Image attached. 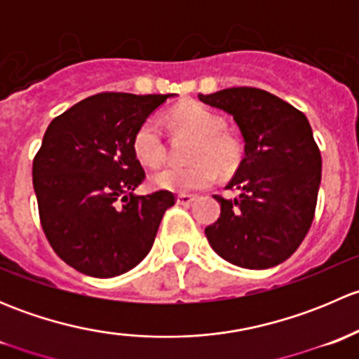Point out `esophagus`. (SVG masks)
I'll list each match as a JSON object with an SVG mask.
<instances>
[{
  "mask_svg": "<svg viewBox=\"0 0 359 359\" xmlns=\"http://www.w3.org/2000/svg\"><path fill=\"white\" fill-rule=\"evenodd\" d=\"M194 200H196V198H194L193 194H179V196H177V203L184 206H189Z\"/></svg>",
  "mask_w": 359,
  "mask_h": 359,
  "instance_id": "1",
  "label": "esophagus"
}]
</instances>
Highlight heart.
<instances>
[{"instance_id":"1","label":"heart","mask_w":359,"mask_h":359,"mask_svg":"<svg viewBox=\"0 0 359 359\" xmlns=\"http://www.w3.org/2000/svg\"><path fill=\"white\" fill-rule=\"evenodd\" d=\"M173 126L194 137L189 166H166L151 175V184L158 189L173 193H189L215 182L217 170L229 175L240 165L243 156L241 142L224 132V119L201 104H182L170 116ZM133 153L146 166H156L165 158L161 125L158 118L144 119L133 135Z\"/></svg>"}]
</instances>
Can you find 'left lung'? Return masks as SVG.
I'll use <instances>...</instances> for the list:
<instances>
[{
    "label": "left lung",
    "mask_w": 359,
    "mask_h": 359,
    "mask_svg": "<svg viewBox=\"0 0 359 359\" xmlns=\"http://www.w3.org/2000/svg\"><path fill=\"white\" fill-rule=\"evenodd\" d=\"M233 114L245 140V158L227 189L215 194L220 217L205 229L210 247L245 269L285 262L300 247L314 219L321 182V153L304 112L252 86L198 95Z\"/></svg>",
    "instance_id": "obj_1"
}]
</instances>
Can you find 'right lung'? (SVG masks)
<instances>
[{
  "label": "right lung",
  "mask_w": 359,
  "mask_h": 359,
  "mask_svg": "<svg viewBox=\"0 0 359 359\" xmlns=\"http://www.w3.org/2000/svg\"><path fill=\"white\" fill-rule=\"evenodd\" d=\"M168 95L104 92L53 118L32 161L41 227L76 271L114 278L149 253L175 194L135 196L146 179L133 135Z\"/></svg>",
  "instance_id": "1"
}]
</instances>
